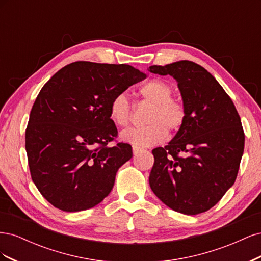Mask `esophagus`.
Here are the masks:
<instances>
[{"label":"esophagus","instance_id":"34e87169","mask_svg":"<svg viewBox=\"0 0 261 261\" xmlns=\"http://www.w3.org/2000/svg\"><path fill=\"white\" fill-rule=\"evenodd\" d=\"M139 151H141V148L138 147V146L133 145V152H134V154H137Z\"/></svg>","mask_w":261,"mask_h":261}]
</instances>
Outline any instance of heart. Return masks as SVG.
I'll use <instances>...</instances> for the list:
<instances>
[{"mask_svg": "<svg viewBox=\"0 0 261 261\" xmlns=\"http://www.w3.org/2000/svg\"><path fill=\"white\" fill-rule=\"evenodd\" d=\"M139 94L145 101L152 103L144 127H130L122 132L121 137L139 147L160 144L167 137V130L177 132L185 121V108L181 102L172 98V86L163 80H150L139 87ZM110 117L118 126H126L132 118V107L126 93L113 97L110 103Z\"/></svg>", "mask_w": 261, "mask_h": 261, "instance_id": "b5f03b06", "label": "heart"}]
</instances>
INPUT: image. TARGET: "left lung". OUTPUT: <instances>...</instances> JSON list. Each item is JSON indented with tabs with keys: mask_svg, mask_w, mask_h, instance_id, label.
<instances>
[{
	"mask_svg": "<svg viewBox=\"0 0 261 261\" xmlns=\"http://www.w3.org/2000/svg\"><path fill=\"white\" fill-rule=\"evenodd\" d=\"M149 70L177 82L185 121L164 148L152 150L149 184L174 211L195 216L212 208L238 176L245 135L231 98L207 69L178 61Z\"/></svg>",
	"mask_w": 261,
	"mask_h": 261,
	"instance_id": "obj_1",
	"label": "left lung"
}]
</instances>
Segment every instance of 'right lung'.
I'll use <instances>...</instances> for the list:
<instances>
[{
	"label": "right lung",
	"mask_w": 261,
	"mask_h": 261,
	"mask_svg": "<svg viewBox=\"0 0 261 261\" xmlns=\"http://www.w3.org/2000/svg\"><path fill=\"white\" fill-rule=\"evenodd\" d=\"M146 78L126 64L74 62L39 92L26 129L31 178L52 206L76 212L97 206L112 191L117 170L133 156L117 135L110 103Z\"/></svg>",
	"instance_id": "add662e5"
}]
</instances>
